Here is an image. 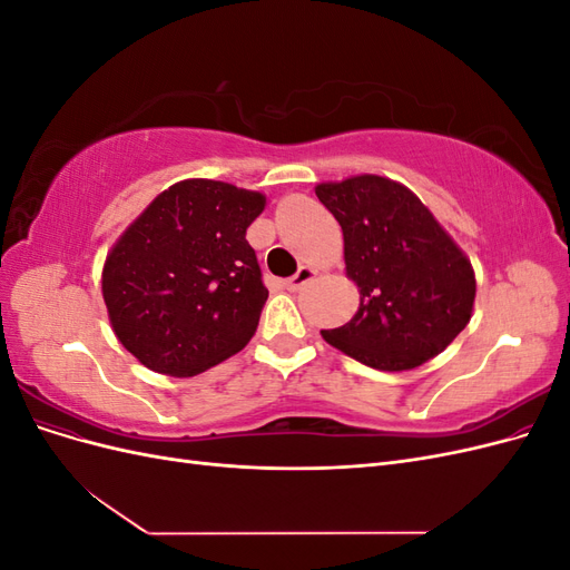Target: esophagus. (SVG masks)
<instances>
[{
    "instance_id": "esophagus-1",
    "label": "esophagus",
    "mask_w": 570,
    "mask_h": 570,
    "mask_svg": "<svg viewBox=\"0 0 570 570\" xmlns=\"http://www.w3.org/2000/svg\"><path fill=\"white\" fill-rule=\"evenodd\" d=\"M318 275V271L316 268H312V266H302L295 275H292V278H287L285 281V287L289 289V292H297V289H302L308 281H314Z\"/></svg>"
}]
</instances>
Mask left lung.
I'll use <instances>...</instances> for the list:
<instances>
[{"label":"left lung","mask_w":570,"mask_h":570,"mask_svg":"<svg viewBox=\"0 0 570 570\" xmlns=\"http://www.w3.org/2000/svg\"><path fill=\"white\" fill-rule=\"evenodd\" d=\"M316 197L342 226L344 271L358 287L354 318L323 340L390 373L450 347L473 316L475 273L428 206L373 174L321 183Z\"/></svg>","instance_id":"obj_1"}]
</instances>
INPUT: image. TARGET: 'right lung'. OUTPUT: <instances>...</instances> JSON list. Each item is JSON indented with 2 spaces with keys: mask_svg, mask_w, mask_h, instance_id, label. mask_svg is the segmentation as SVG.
<instances>
[{
  "mask_svg": "<svg viewBox=\"0 0 570 570\" xmlns=\"http://www.w3.org/2000/svg\"><path fill=\"white\" fill-rule=\"evenodd\" d=\"M266 197L189 178L164 189L101 268L118 342L154 373L189 377L237 354L268 299L247 228Z\"/></svg>",
  "mask_w": 570,
  "mask_h": 570,
  "instance_id": "1",
  "label": "right lung"
}]
</instances>
